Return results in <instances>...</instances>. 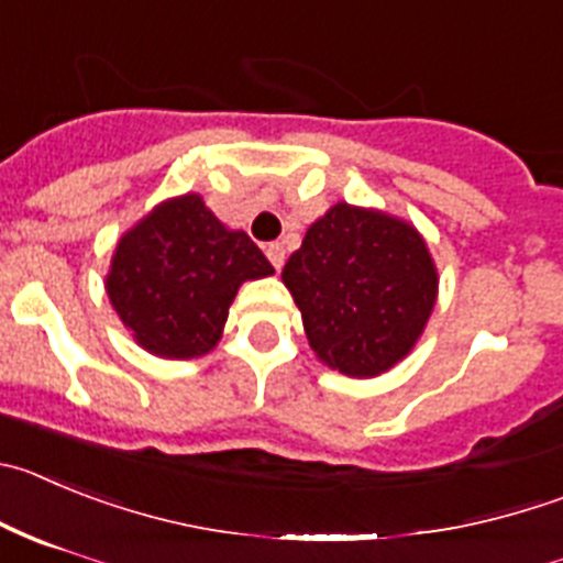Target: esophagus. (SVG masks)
Returning <instances> with one entry per match:
<instances>
[{
  "label": "esophagus",
  "instance_id": "obj_1",
  "mask_svg": "<svg viewBox=\"0 0 563 563\" xmlns=\"http://www.w3.org/2000/svg\"><path fill=\"white\" fill-rule=\"evenodd\" d=\"M265 254H267V260H271V265L276 267V271L285 265V245H282V242H271V245L265 247Z\"/></svg>",
  "mask_w": 563,
  "mask_h": 563
}]
</instances>
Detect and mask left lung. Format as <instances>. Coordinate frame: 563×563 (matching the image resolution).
Segmentation results:
<instances>
[{
  "label": "left lung",
  "instance_id": "1",
  "mask_svg": "<svg viewBox=\"0 0 563 563\" xmlns=\"http://www.w3.org/2000/svg\"><path fill=\"white\" fill-rule=\"evenodd\" d=\"M309 345L349 376H376L419 340L438 273L412 225L338 203L309 225L282 271Z\"/></svg>",
  "mask_w": 563,
  "mask_h": 563
}]
</instances>
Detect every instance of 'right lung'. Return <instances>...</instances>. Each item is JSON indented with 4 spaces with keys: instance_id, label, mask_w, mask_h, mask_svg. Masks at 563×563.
<instances>
[{
    "instance_id": "1",
    "label": "right lung",
    "mask_w": 563,
    "mask_h": 563,
    "mask_svg": "<svg viewBox=\"0 0 563 563\" xmlns=\"http://www.w3.org/2000/svg\"><path fill=\"white\" fill-rule=\"evenodd\" d=\"M271 273L245 231H229L198 195H184L122 236L106 290L139 345L189 360L218 345L242 282Z\"/></svg>"
}]
</instances>
